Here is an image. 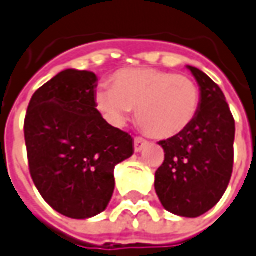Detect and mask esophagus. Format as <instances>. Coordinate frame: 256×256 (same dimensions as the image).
<instances>
[{
    "mask_svg": "<svg viewBox=\"0 0 256 256\" xmlns=\"http://www.w3.org/2000/svg\"><path fill=\"white\" fill-rule=\"evenodd\" d=\"M147 146V140H144L142 137H136L134 138V151L136 152H140V151Z\"/></svg>",
    "mask_w": 256,
    "mask_h": 256,
    "instance_id": "1",
    "label": "esophagus"
}]
</instances>
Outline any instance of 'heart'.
I'll use <instances>...</instances> for the list:
<instances>
[{
	"mask_svg": "<svg viewBox=\"0 0 256 256\" xmlns=\"http://www.w3.org/2000/svg\"><path fill=\"white\" fill-rule=\"evenodd\" d=\"M94 102L116 126L124 124L137 109V120L146 133L170 138L194 120L200 108V90L185 76L156 68H128L114 74L112 86L99 85Z\"/></svg>",
	"mask_w": 256,
	"mask_h": 256,
	"instance_id": "obj_1",
	"label": "heart"
}]
</instances>
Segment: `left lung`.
<instances>
[{"label":"left lung","mask_w":256,"mask_h":256,"mask_svg":"<svg viewBox=\"0 0 256 256\" xmlns=\"http://www.w3.org/2000/svg\"><path fill=\"white\" fill-rule=\"evenodd\" d=\"M188 68L200 86V108L188 128L158 142L165 158L154 186L165 210L194 218L214 208L230 184L236 122L220 86L199 68Z\"/></svg>","instance_id":"left-lung-1"}]
</instances>
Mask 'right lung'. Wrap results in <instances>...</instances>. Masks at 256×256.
<instances>
[{
    "instance_id": "add662e5",
    "label": "right lung",
    "mask_w": 256,
    "mask_h": 256,
    "mask_svg": "<svg viewBox=\"0 0 256 256\" xmlns=\"http://www.w3.org/2000/svg\"><path fill=\"white\" fill-rule=\"evenodd\" d=\"M96 82L91 71L58 72L33 94L24 126L29 171L42 198L78 220L108 208L114 166L134 152L132 136L96 109Z\"/></svg>"
}]
</instances>
